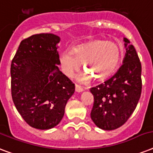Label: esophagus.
<instances>
[{"label": "esophagus", "mask_w": 153, "mask_h": 153, "mask_svg": "<svg viewBox=\"0 0 153 153\" xmlns=\"http://www.w3.org/2000/svg\"><path fill=\"white\" fill-rule=\"evenodd\" d=\"M75 91L76 92H82L83 91V88L82 87V86H80L79 85H78V84H75Z\"/></svg>", "instance_id": "esophagus-1"}]
</instances>
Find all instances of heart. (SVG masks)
I'll return each mask as SVG.
<instances>
[{
  "label": "heart",
  "instance_id": "b5f03b06",
  "mask_svg": "<svg viewBox=\"0 0 153 153\" xmlns=\"http://www.w3.org/2000/svg\"><path fill=\"white\" fill-rule=\"evenodd\" d=\"M121 51L117 44L112 41L94 40L85 45L74 48L72 51H63L60 55L62 71L67 76H72L81 64L91 76L98 80L109 76L118 66ZM90 79L86 74L80 77L82 81Z\"/></svg>",
  "mask_w": 153,
  "mask_h": 153
}]
</instances>
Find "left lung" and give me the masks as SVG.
I'll list each match as a JSON object with an SVG mask.
<instances>
[{
	"label": "left lung",
	"mask_w": 153,
	"mask_h": 153,
	"mask_svg": "<svg viewBox=\"0 0 153 153\" xmlns=\"http://www.w3.org/2000/svg\"><path fill=\"white\" fill-rule=\"evenodd\" d=\"M126 57L114 76L90 89L94 96L91 113L98 128L113 130L121 127L132 115L141 94V63L136 49L125 38Z\"/></svg>",
	"instance_id": "1"
}]
</instances>
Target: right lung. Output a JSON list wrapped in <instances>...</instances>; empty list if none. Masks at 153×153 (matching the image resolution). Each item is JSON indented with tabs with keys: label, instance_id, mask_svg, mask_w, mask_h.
<instances>
[{
	"label": "right lung",
	"instance_id": "1",
	"mask_svg": "<svg viewBox=\"0 0 153 153\" xmlns=\"http://www.w3.org/2000/svg\"><path fill=\"white\" fill-rule=\"evenodd\" d=\"M59 37L32 35L20 42L11 64V93L16 108L30 126L49 129L59 123L75 86L60 71Z\"/></svg>",
	"mask_w": 153,
	"mask_h": 153
}]
</instances>
